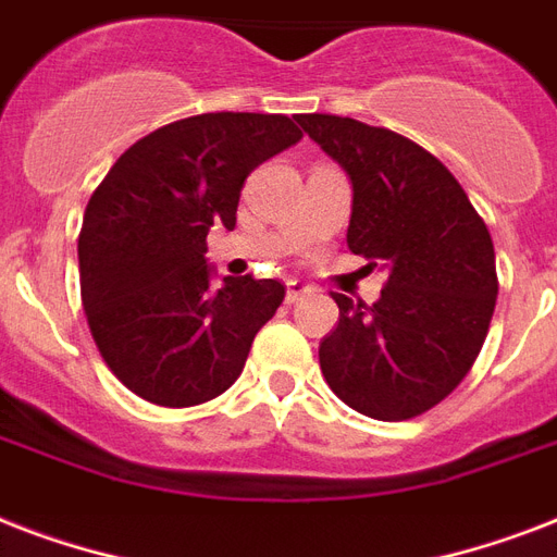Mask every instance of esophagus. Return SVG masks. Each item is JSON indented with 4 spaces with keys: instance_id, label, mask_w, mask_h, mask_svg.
Listing matches in <instances>:
<instances>
[{
    "instance_id": "esophagus-1",
    "label": "esophagus",
    "mask_w": 557,
    "mask_h": 557,
    "mask_svg": "<svg viewBox=\"0 0 557 557\" xmlns=\"http://www.w3.org/2000/svg\"><path fill=\"white\" fill-rule=\"evenodd\" d=\"M312 292H314V288L309 286V283H300V280H288L286 300H288V304H297V300H304V297H309Z\"/></svg>"
}]
</instances>
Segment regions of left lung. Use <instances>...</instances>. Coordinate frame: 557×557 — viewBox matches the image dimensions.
Segmentation results:
<instances>
[{
  "label": "left lung",
  "mask_w": 557,
  "mask_h": 557,
  "mask_svg": "<svg viewBox=\"0 0 557 557\" xmlns=\"http://www.w3.org/2000/svg\"><path fill=\"white\" fill-rule=\"evenodd\" d=\"M297 124L352 182L349 251L387 269L372 306L332 295L341 314L318 349L323 379L370 419H413L483 349L497 304L492 234L450 170L405 135L318 112Z\"/></svg>",
  "instance_id": "obj_1"
}]
</instances>
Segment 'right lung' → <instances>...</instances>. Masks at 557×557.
<instances>
[{
    "label": "right lung",
    "instance_id": "obj_1",
    "mask_svg": "<svg viewBox=\"0 0 557 557\" xmlns=\"http://www.w3.org/2000/svg\"><path fill=\"white\" fill-rule=\"evenodd\" d=\"M300 138L286 115H193L135 141L91 193L77 239L83 309L135 396L193 407L239 379L286 288L251 274L210 286L208 231H234L248 173Z\"/></svg>",
    "mask_w": 557,
    "mask_h": 557
}]
</instances>
